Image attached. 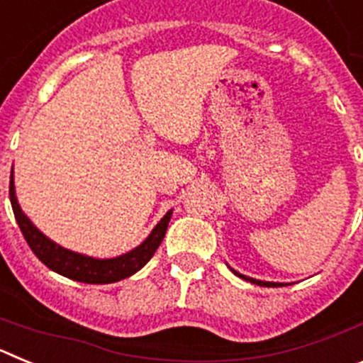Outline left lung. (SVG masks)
<instances>
[{"label": "left lung", "instance_id": "obj_1", "mask_svg": "<svg viewBox=\"0 0 363 363\" xmlns=\"http://www.w3.org/2000/svg\"><path fill=\"white\" fill-rule=\"evenodd\" d=\"M230 271H233V274H236V277H240V278H243V280H247V281H251V284H256V285H259V287H278V285H287V284H280V281H264V280H256V278H249V277H245V274H240L238 271H234L233 267H229Z\"/></svg>", "mask_w": 363, "mask_h": 363}]
</instances>
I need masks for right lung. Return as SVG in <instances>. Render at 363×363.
Returning <instances> with one entry per match:
<instances>
[{
  "mask_svg": "<svg viewBox=\"0 0 363 363\" xmlns=\"http://www.w3.org/2000/svg\"><path fill=\"white\" fill-rule=\"evenodd\" d=\"M14 172V171H12ZM11 203L14 211L16 221H18L19 229L23 233L28 247L32 252L43 262L50 271L62 274V277L70 278V280L83 281V284H112V281H120L123 278L133 277L143 265L152 258L156 249L160 247L162 240L165 238L167 227L171 221L172 209L156 223L150 234L143 240L133 251L125 252V255L114 256V258H94V256H86L82 252H74L70 249L57 245L50 238H47L40 229H38L27 214L21 211L16 198L14 187V174H11Z\"/></svg>",
  "mask_w": 363,
  "mask_h": 363,
  "instance_id": "right-lung-1",
  "label": "right lung"
}]
</instances>
